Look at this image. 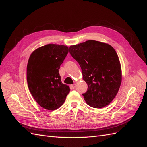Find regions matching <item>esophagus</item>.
Listing matches in <instances>:
<instances>
[{
  "mask_svg": "<svg viewBox=\"0 0 147 147\" xmlns=\"http://www.w3.org/2000/svg\"><path fill=\"white\" fill-rule=\"evenodd\" d=\"M70 89H72V90H74V89H75V87H76V84H71V85L70 86Z\"/></svg>",
  "mask_w": 147,
  "mask_h": 147,
  "instance_id": "1",
  "label": "esophagus"
}]
</instances>
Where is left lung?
<instances>
[{
    "mask_svg": "<svg viewBox=\"0 0 147 147\" xmlns=\"http://www.w3.org/2000/svg\"><path fill=\"white\" fill-rule=\"evenodd\" d=\"M69 52L80 65L88 84L87 91L82 94L86 104L97 109L108 105L117 96L122 80L115 49L108 43L91 40L71 45Z\"/></svg>",
    "mask_w": 147,
    "mask_h": 147,
    "instance_id": "left-lung-1",
    "label": "left lung"
}]
</instances>
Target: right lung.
<instances>
[{
  "label": "right lung",
  "mask_w": 147,
  "mask_h": 147,
  "mask_svg": "<svg viewBox=\"0 0 147 147\" xmlns=\"http://www.w3.org/2000/svg\"><path fill=\"white\" fill-rule=\"evenodd\" d=\"M67 46L48 44L35 50L27 65L29 90L43 109L54 110L64 104L70 88L61 82L59 70L68 54Z\"/></svg>",
  "instance_id": "obj_1"
}]
</instances>
